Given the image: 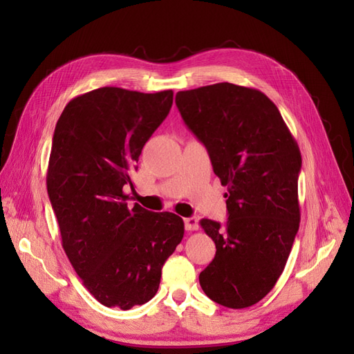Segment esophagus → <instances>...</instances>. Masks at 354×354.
Segmentation results:
<instances>
[{
  "label": "esophagus",
  "mask_w": 354,
  "mask_h": 354,
  "mask_svg": "<svg viewBox=\"0 0 354 354\" xmlns=\"http://www.w3.org/2000/svg\"><path fill=\"white\" fill-rule=\"evenodd\" d=\"M185 227H186V230H189V232L198 230V227H199L198 218H196V217H187V218H185Z\"/></svg>",
  "instance_id": "obj_1"
}]
</instances>
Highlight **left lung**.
I'll use <instances>...</instances> for the list:
<instances>
[{"mask_svg":"<svg viewBox=\"0 0 354 354\" xmlns=\"http://www.w3.org/2000/svg\"><path fill=\"white\" fill-rule=\"evenodd\" d=\"M176 104L227 187L224 227L201 220L217 248L201 288L224 307H250L272 291L291 252L301 153L279 109L255 88L218 82L178 91Z\"/></svg>","mask_w":354,"mask_h":354,"instance_id":"left-lung-1","label":"left lung"}]
</instances>
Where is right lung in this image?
Masks as SVG:
<instances>
[{
	"mask_svg": "<svg viewBox=\"0 0 354 354\" xmlns=\"http://www.w3.org/2000/svg\"><path fill=\"white\" fill-rule=\"evenodd\" d=\"M173 90L103 87L72 99L56 124L47 192L62 246L90 294L130 310L153 298L160 270L183 239L173 212L128 207L146 142L169 113Z\"/></svg>",
	"mask_w": 354,
	"mask_h": 354,
	"instance_id": "right-lung-1",
	"label": "right lung"
}]
</instances>
